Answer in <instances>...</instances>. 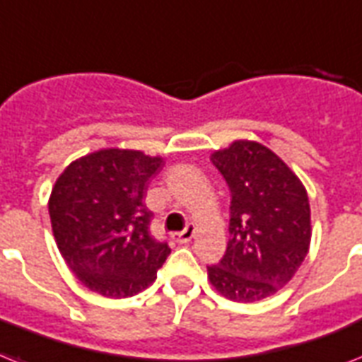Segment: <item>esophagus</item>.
I'll return each mask as SVG.
<instances>
[{
    "label": "esophagus",
    "mask_w": 362,
    "mask_h": 362,
    "mask_svg": "<svg viewBox=\"0 0 362 362\" xmlns=\"http://www.w3.org/2000/svg\"><path fill=\"white\" fill-rule=\"evenodd\" d=\"M193 236H195V227H193L191 223L182 232H176V234H173V238H175V242H178V243L191 242V240H193Z\"/></svg>",
    "instance_id": "1"
}]
</instances>
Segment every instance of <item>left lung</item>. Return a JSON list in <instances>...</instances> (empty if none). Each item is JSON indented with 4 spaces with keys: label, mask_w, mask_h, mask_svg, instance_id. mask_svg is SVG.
Segmentation results:
<instances>
[{
    "label": "left lung",
    "mask_w": 362,
    "mask_h": 362,
    "mask_svg": "<svg viewBox=\"0 0 362 362\" xmlns=\"http://www.w3.org/2000/svg\"><path fill=\"white\" fill-rule=\"evenodd\" d=\"M230 189V240L208 279L232 301L252 303L279 292L310 245V204L303 182L267 146L240 139L211 154Z\"/></svg>",
    "instance_id": "1"
}]
</instances>
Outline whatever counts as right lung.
I'll use <instances>...</instances> for the list:
<instances>
[{"instance_id":"1","label":"right lung","mask_w":362,"mask_h":362,"mask_svg":"<svg viewBox=\"0 0 362 362\" xmlns=\"http://www.w3.org/2000/svg\"><path fill=\"white\" fill-rule=\"evenodd\" d=\"M160 156L102 148L72 161L48 201L59 252L76 277L104 298H130L154 283L169 245L151 234L145 206Z\"/></svg>"}]
</instances>
